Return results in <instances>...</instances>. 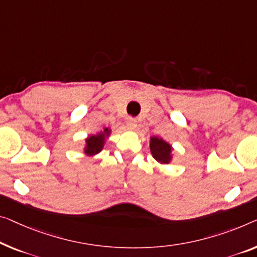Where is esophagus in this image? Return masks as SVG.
<instances>
[{"label": "esophagus", "instance_id": "34e87169", "mask_svg": "<svg viewBox=\"0 0 257 257\" xmlns=\"http://www.w3.org/2000/svg\"><path fill=\"white\" fill-rule=\"evenodd\" d=\"M127 127L129 129H135L137 127V120L134 117H129L127 121Z\"/></svg>", "mask_w": 257, "mask_h": 257}]
</instances>
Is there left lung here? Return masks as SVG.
I'll return each mask as SVG.
<instances>
[{"label": "left lung", "instance_id": "obj_1", "mask_svg": "<svg viewBox=\"0 0 257 257\" xmlns=\"http://www.w3.org/2000/svg\"><path fill=\"white\" fill-rule=\"evenodd\" d=\"M151 153L157 162L162 164H167L171 160V145L166 143L165 141L158 139V137H152L150 143Z\"/></svg>", "mask_w": 257, "mask_h": 257}]
</instances>
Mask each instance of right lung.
<instances>
[{
    "label": "right lung",
    "instance_id": "1",
    "mask_svg": "<svg viewBox=\"0 0 257 257\" xmlns=\"http://www.w3.org/2000/svg\"><path fill=\"white\" fill-rule=\"evenodd\" d=\"M108 133H109L108 128H106L104 130V134H98V135H93L89 137V139L86 140L85 153H87V155H94V153H98L100 151L105 142V134L108 135Z\"/></svg>",
    "mask_w": 257,
    "mask_h": 257
}]
</instances>
